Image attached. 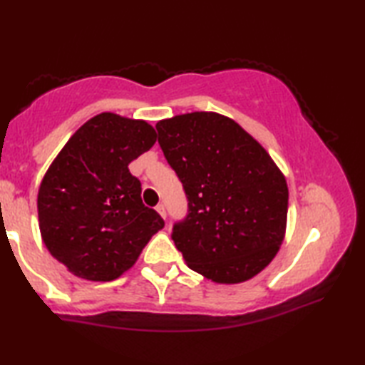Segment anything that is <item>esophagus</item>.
<instances>
[{
    "label": "esophagus",
    "instance_id": "34e87169",
    "mask_svg": "<svg viewBox=\"0 0 365 365\" xmlns=\"http://www.w3.org/2000/svg\"><path fill=\"white\" fill-rule=\"evenodd\" d=\"M156 211L159 212V215L163 219H165L168 217V211H165V207H164V205H158V207H156Z\"/></svg>",
    "mask_w": 365,
    "mask_h": 365
}]
</instances>
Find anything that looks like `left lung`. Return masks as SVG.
I'll return each instance as SVG.
<instances>
[{
  "label": "left lung",
  "mask_w": 365,
  "mask_h": 365,
  "mask_svg": "<svg viewBox=\"0 0 365 365\" xmlns=\"http://www.w3.org/2000/svg\"><path fill=\"white\" fill-rule=\"evenodd\" d=\"M188 197L172 240L191 270L224 285L256 277L287 230L288 185L262 145L230 117L188 113L156 123Z\"/></svg>",
  "instance_id": "1"
}]
</instances>
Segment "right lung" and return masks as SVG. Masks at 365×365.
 <instances>
[{"mask_svg": "<svg viewBox=\"0 0 365 365\" xmlns=\"http://www.w3.org/2000/svg\"><path fill=\"white\" fill-rule=\"evenodd\" d=\"M146 120L101 113L86 120L49 165L40 183L43 243L76 277L119 279L137 262L164 220L141 201L128 164L156 143Z\"/></svg>", "mask_w": 365, "mask_h": 365, "instance_id": "right-lung-1", "label": "right lung"}]
</instances>
